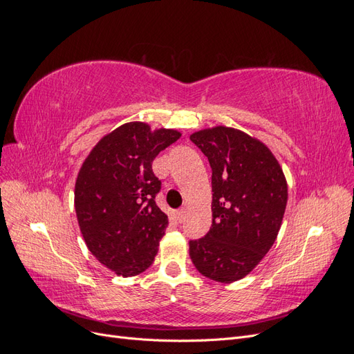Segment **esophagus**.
Wrapping results in <instances>:
<instances>
[{"mask_svg": "<svg viewBox=\"0 0 354 354\" xmlns=\"http://www.w3.org/2000/svg\"><path fill=\"white\" fill-rule=\"evenodd\" d=\"M186 218V209L185 208H181V209H178L177 211V220L181 223Z\"/></svg>", "mask_w": 354, "mask_h": 354, "instance_id": "obj_1", "label": "esophagus"}]
</instances>
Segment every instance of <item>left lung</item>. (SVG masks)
<instances>
[{
  "label": "left lung",
  "mask_w": 354,
  "mask_h": 354,
  "mask_svg": "<svg viewBox=\"0 0 354 354\" xmlns=\"http://www.w3.org/2000/svg\"><path fill=\"white\" fill-rule=\"evenodd\" d=\"M212 169V224L189 242L198 272L209 279L239 281L269 252L288 201L283 171L257 138L229 127L190 136Z\"/></svg>",
  "instance_id": "1"
}]
</instances>
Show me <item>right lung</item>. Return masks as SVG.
<instances>
[{
    "instance_id": "1",
    "label": "right lung",
    "mask_w": 354,
    "mask_h": 354,
    "mask_svg": "<svg viewBox=\"0 0 354 354\" xmlns=\"http://www.w3.org/2000/svg\"><path fill=\"white\" fill-rule=\"evenodd\" d=\"M176 130L151 131L128 122L104 136L84 160L75 183V211L82 238L103 266L124 277L155 260L168 226L156 205L160 180L152 162L180 138Z\"/></svg>"
}]
</instances>
